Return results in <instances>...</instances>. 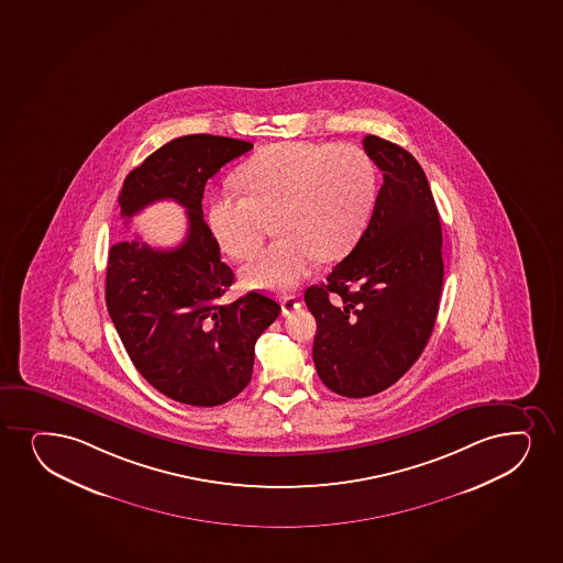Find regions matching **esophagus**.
Returning a JSON list of instances; mask_svg holds the SVG:
<instances>
[{
    "mask_svg": "<svg viewBox=\"0 0 563 563\" xmlns=\"http://www.w3.org/2000/svg\"><path fill=\"white\" fill-rule=\"evenodd\" d=\"M298 308H300V300L295 295H287V297L282 298V313L284 316H291L292 311L298 310Z\"/></svg>",
    "mask_w": 563,
    "mask_h": 563,
    "instance_id": "esophagus-1",
    "label": "esophagus"
}]
</instances>
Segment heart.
I'll return each instance as SVG.
<instances>
[{
  "label": "heart",
  "instance_id": "obj_1",
  "mask_svg": "<svg viewBox=\"0 0 563 563\" xmlns=\"http://www.w3.org/2000/svg\"><path fill=\"white\" fill-rule=\"evenodd\" d=\"M244 191L225 186L207 208V223L223 252L250 257L265 236L266 220L282 239L244 266L247 285L289 291L319 261L355 247L377 199V168L356 144L305 141L272 144L240 168Z\"/></svg>",
  "mask_w": 563,
  "mask_h": 563
}]
</instances>
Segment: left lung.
I'll return each instance as SVG.
<instances>
[{
  "label": "left lung",
  "instance_id": "1",
  "mask_svg": "<svg viewBox=\"0 0 563 563\" xmlns=\"http://www.w3.org/2000/svg\"><path fill=\"white\" fill-rule=\"evenodd\" d=\"M362 144L383 173L368 227L327 282L305 292L317 321V374L347 398L377 395L413 366L432 334L443 285L440 213L424 170L382 136L366 135Z\"/></svg>",
  "mask_w": 563,
  "mask_h": 563
}]
</instances>
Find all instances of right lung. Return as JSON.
Instances as JSON below:
<instances>
[{
  "mask_svg": "<svg viewBox=\"0 0 563 563\" xmlns=\"http://www.w3.org/2000/svg\"><path fill=\"white\" fill-rule=\"evenodd\" d=\"M252 148L229 136H178L133 168L118 197L125 220L163 199L188 208L180 246L157 250L135 239L110 247L104 287L110 319L139 374L188 406H220L246 388L255 342L282 311L257 291L221 302L234 274L202 216L208 178Z\"/></svg>",
  "mask_w": 563,
  "mask_h": 563,
  "instance_id": "1",
  "label": "right lung"
}]
</instances>
